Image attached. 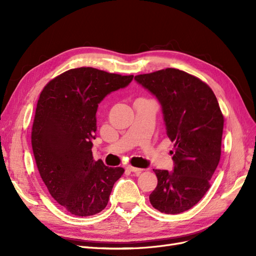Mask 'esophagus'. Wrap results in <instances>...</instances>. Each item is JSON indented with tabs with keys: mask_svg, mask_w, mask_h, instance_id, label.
I'll return each mask as SVG.
<instances>
[{
	"mask_svg": "<svg viewBox=\"0 0 256 256\" xmlns=\"http://www.w3.org/2000/svg\"><path fill=\"white\" fill-rule=\"evenodd\" d=\"M127 170L129 172H134V173H141L143 170L142 168H134V166H127Z\"/></svg>",
	"mask_w": 256,
	"mask_h": 256,
	"instance_id": "1",
	"label": "esophagus"
}]
</instances>
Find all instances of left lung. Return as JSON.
I'll return each mask as SVG.
<instances>
[{
	"mask_svg": "<svg viewBox=\"0 0 256 256\" xmlns=\"http://www.w3.org/2000/svg\"><path fill=\"white\" fill-rule=\"evenodd\" d=\"M134 80L157 98L166 136L175 143L173 171L154 170L158 184L150 204L164 214L184 212L205 196L219 164L224 120L218 100L206 83L180 69L138 74Z\"/></svg>",
	"mask_w": 256,
	"mask_h": 256,
	"instance_id": "8db88e82",
	"label": "left lung"
}]
</instances>
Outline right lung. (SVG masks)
<instances>
[{
    "instance_id": "1",
    "label": "right lung",
    "mask_w": 256,
    "mask_h": 256,
    "mask_svg": "<svg viewBox=\"0 0 256 256\" xmlns=\"http://www.w3.org/2000/svg\"><path fill=\"white\" fill-rule=\"evenodd\" d=\"M132 79L92 67L74 68L51 80L38 99L32 128L36 164L52 198L72 214L102 212L125 171L95 161L92 148L98 104Z\"/></svg>"
}]
</instances>
